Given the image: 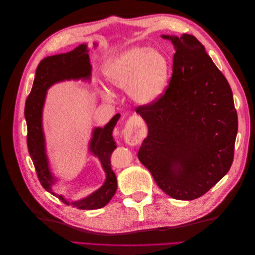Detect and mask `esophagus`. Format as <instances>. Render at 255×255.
Returning <instances> with one entry per match:
<instances>
[{
  "instance_id": "obj_1",
  "label": "esophagus",
  "mask_w": 255,
  "mask_h": 255,
  "mask_svg": "<svg viewBox=\"0 0 255 255\" xmlns=\"http://www.w3.org/2000/svg\"><path fill=\"white\" fill-rule=\"evenodd\" d=\"M123 134H125V139L128 144L134 145L139 143L145 136V128L141 118L138 116L130 117L126 123Z\"/></svg>"
}]
</instances>
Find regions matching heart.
<instances>
[{
    "instance_id": "obj_1",
    "label": "heart",
    "mask_w": 255,
    "mask_h": 255,
    "mask_svg": "<svg viewBox=\"0 0 255 255\" xmlns=\"http://www.w3.org/2000/svg\"><path fill=\"white\" fill-rule=\"evenodd\" d=\"M170 63L159 50L145 45H133L115 55L104 68V76L111 86L128 91L133 101L140 105L156 102L165 94ZM105 97H112L104 89Z\"/></svg>"
}]
</instances>
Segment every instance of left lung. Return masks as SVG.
Wrapping results in <instances>:
<instances>
[{"label":"left lung","instance_id":"obj_1","mask_svg":"<svg viewBox=\"0 0 255 255\" xmlns=\"http://www.w3.org/2000/svg\"><path fill=\"white\" fill-rule=\"evenodd\" d=\"M170 40L172 78L163 97L137 107L148 126L138 158L176 200L204 195L230 170L238 121L230 85L195 36Z\"/></svg>","mask_w":255,"mask_h":255}]
</instances>
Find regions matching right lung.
Here are the masks:
<instances>
[{"label":"right lung","instance_id":"1","mask_svg":"<svg viewBox=\"0 0 255 255\" xmlns=\"http://www.w3.org/2000/svg\"><path fill=\"white\" fill-rule=\"evenodd\" d=\"M97 47V43H95ZM87 44H80L68 53H61L43 58L38 65L32 90L25 103L24 116L27 126V148L36 172L43 188L56 196L64 203L72 205L80 210H97L105 206L117 190V177L112 169L111 155L117 148L113 129L120 118V114L115 115L104 128H95L89 141V152L99 158L105 172L106 179L99 189L86 198L78 201H68L61 195L53 191V185L56 182L50 169L49 158L45 150V138L42 128V112L47 97V91L52 85L64 81H90L91 65L88 55Z\"/></svg>","mask_w":255,"mask_h":255}]
</instances>
